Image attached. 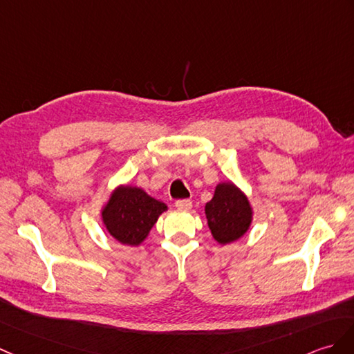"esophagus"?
Listing matches in <instances>:
<instances>
[{"mask_svg": "<svg viewBox=\"0 0 354 354\" xmlns=\"http://www.w3.org/2000/svg\"><path fill=\"white\" fill-rule=\"evenodd\" d=\"M192 207H193V203H192V201H188V199H183V201H176V208H178V209H183V211H188V209H192Z\"/></svg>", "mask_w": 354, "mask_h": 354, "instance_id": "esophagus-1", "label": "esophagus"}]
</instances>
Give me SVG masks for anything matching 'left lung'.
I'll return each mask as SVG.
<instances>
[{"mask_svg": "<svg viewBox=\"0 0 354 354\" xmlns=\"http://www.w3.org/2000/svg\"><path fill=\"white\" fill-rule=\"evenodd\" d=\"M207 223L214 240L225 245L243 238L252 226L253 208L248 196L231 180L218 183L205 205Z\"/></svg>", "mask_w": 354, "mask_h": 354, "instance_id": "obj_1", "label": "left lung"}]
</instances>
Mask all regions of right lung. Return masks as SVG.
<instances>
[{
	"label": "right lung",
	"mask_w": 354,
	"mask_h": 354,
	"mask_svg": "<svg viewBox=\"0 0 354 354\" xmlns=\"http://www.w3.org/2000/svg\"><path fill=\"white\" fill-rule=\"evenodd\" d=\"M167 205L147 194L143 188L119 184L101 208V220L106 232L123 245L138 248Z\"/></svg>",
	"instance_id": "1"
}]
</instances>
